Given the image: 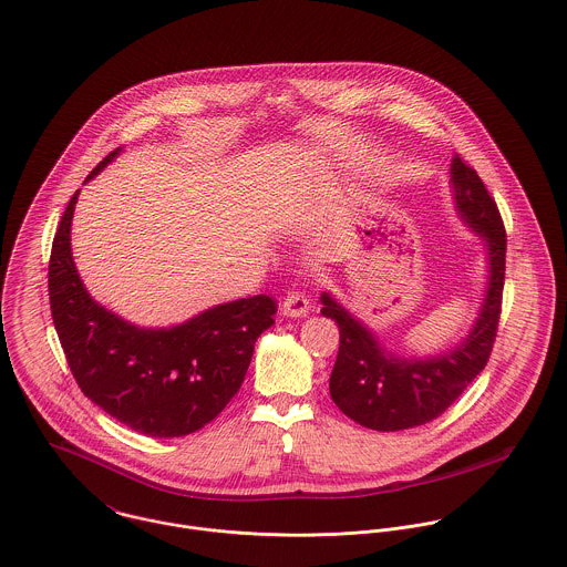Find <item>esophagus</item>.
Returning a JSON list of instances; mask_svg holds the SVG:
<instances>
[{
	"mask_svg": "<svg viewBox=\"0 0 567 567\" xmlns=\"http://www.w3.org/2000/svg\"><path fill=\"white\" fill-rule=\"evenodd\" d=\"M309 309V299L303 292H288L284 303H281V313L290 318H301L306 316Z\"/></svg>",
	"mask_w": 567,
	"mask_h": 567,
	"instance_id": "esophagus-1",
	"label": "esophagus"
}]
</instances>
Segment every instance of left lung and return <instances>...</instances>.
Here are the masks:
<instances>
[{
  "instance_id": "obj_1",
  "label": "left lung",
  "mask_w": 567,
  "mask_h": 567,
  "mask_svg": "<svg viewBox=\"0 0 567 567\" xmlns=\"http://www.w3.org/2000/svg\"><path fill=\"white\" fill-rule=\"evenodd\" d=\"M451 184L457 214L483 238L489 264L483 306L460 344L429 358L394 355L329 292L320 295V313L340 329L329 392L333 403L361 426L403 431L435 420L462 396L494 349L505 288V225L485 184L460 155L451 164Z\"/></svg>"
}]
</instances>
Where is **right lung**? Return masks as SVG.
<instances>
[{
  "label": "right lung",
  "instance_id": "obj_1",
  "mask_svg": "<svg viewBox=\"0 0 567 567\" xmlns=\"http://www.w3.org/2000/svg\"><path fill=\"white\" fill-rule=\"evenodd\" d=\"M118 154L105 155L86 182ZM78 195L53 236L50 306L80 390L143 435L182 437L199 431L240 390L259 333L275 322L277 303L266 295L238 299L171 329L123 320L89 295L73 264L71 220Z\"/></svg>",
  "mask_w": 567,
  "mask_h": 567
}]
</instances>
